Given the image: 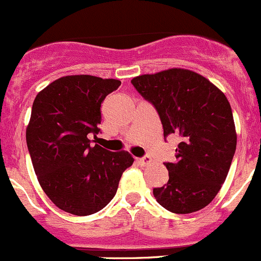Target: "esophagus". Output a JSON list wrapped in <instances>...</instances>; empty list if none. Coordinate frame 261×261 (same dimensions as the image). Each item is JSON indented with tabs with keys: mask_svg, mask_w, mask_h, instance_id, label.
<instances>
[{
	"mask_svg": "<svg viewBox=\"0 0 261 261\" xmlns=\"http://www.w3.org/2000/svg\"><path fill=\"white\" fill-rule=\"evenodd\" d=\"M150 162H151L150 156H144V158H140V159H138V163L140 165H143V167H145V165L150 164Z\"/></svg>",
	"mask_w": 261,
	"mask_h": 261,
	"instance_id": "esophagus-1",
	"label": "esophagus"
}]
</instances>
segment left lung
I'll return each mask as SVG.
<instances>
[{
	"mask_svg": "<svg viewBox=\"0 0 261 261\" xmlns=\"http://www.w3.org/2000/svg\"><path fill=\"white\" fill-rule=\"evenodd\" d=\"M131 83L155 107L164 138L180 140L175 162L164 163L169 180L152 189L155 199L179 215L204 208L222 187L236 150L227 98L203 75L181 68L139 75Z\"/></svg>",
	"mask_w": 261,
	"mask_h": 261,
	"instance_id": "obj_1",
	"label": "left lung"
}]
</instances>
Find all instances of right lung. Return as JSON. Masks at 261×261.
<instances>
[{
    "mask_svg": "<svg viewBox=\"0 0 261 261\" xmlns=\"http://www.w3.org/2000/svg\"><path fill=\"white\" fill-rule=\"evenodd\" d=\"M121 82L65 75L38 93L26 128L34 170L50 201L63 211L88 216L111 202L134 158L92 145L101 123V103Z\"/></svg>",
    "mask_w": 261,
    "mask_h": 261,
    "instance_id": "1",
    "label": "right lung"
}]
</instances>
